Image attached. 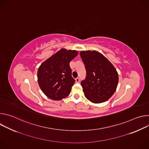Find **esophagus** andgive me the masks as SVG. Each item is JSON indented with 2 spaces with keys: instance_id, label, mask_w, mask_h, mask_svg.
<instances>
[{
  "instance_id": "34e87169",
  "label": "esophagus",
  "mask_w": 149,
  "mask_h": 149,
  "mask_svg": "<svg viewBox=\"0 0 149 149\" xmlns=\"http://www.w3.org/2000/svg\"><path fill=\"white\" fill-rule=\"evenodd\" d=\"M75 81H76V82H79V78H77L76 79H75Z\"/></svg>"
}]
</instances>
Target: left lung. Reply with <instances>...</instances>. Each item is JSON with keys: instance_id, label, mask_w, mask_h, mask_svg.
Returning <instances> with one entry per match:
<instances>
[{"instance_id": "left-lung-1", "label": "left lung", "mask_w": 149, "mask_h": 149, "mask_svg": "<svg viewBox=\"0 0 149 149\" xmlns=\"http://www.w3.org/2000/svg\"><path fill=\"white\" fill-rule=\"evenodd\" d=\"M86 67V79L81 82L84 95L94 103L107 101L115 93L118 75L112 63L96 51L80 52Z\"/></svg>"}]
</instances>
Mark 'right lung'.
Segmentation results:
<instances>
[{
	"label": "right lung",
	"instance_id": "add662e5",
	"mask_svg": "<svg viewBox=\"0 0 149 149\" xmlns=\"http://www.w3.org/2000/svg\"><path fill=\"white\" fill-rule=\"evenodd\" d=\"M78 52L61 49L42 63L38 70V82L41 90L48 98L61 100L71 93L75 79L72 77L70 61Z\"/></svg>",
	"mask_w": 149,
	"mask_h": 149
}]
</instances>
